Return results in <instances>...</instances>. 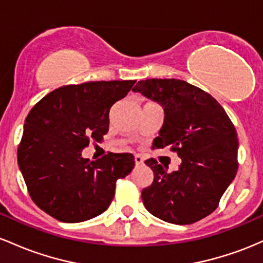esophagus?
Instances as JSON below:
<instances>
[{"instance_id":"obj_1","label":"esophagus","mask_w":263,"mask_h":263,"mask_svg":"<svg viewBox=\"0 0 263 263\" xmlns=\"http://www.w3.org/2000/svg\"><path fill=\"white\" fill-rule=\"evenodd\" d=\"M134 160H135V164H137V165H141V164L144 163V159L141 158L140 155H135L134 156Z\"/></svg>"}]
</instances>
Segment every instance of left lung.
<instances>
[{
    "instance_id": "obj_1",
    "label": "left lung",
    "mask_w": 263,
    "mask_h": 263,
    "mask_svg": "<svg viewBox=\"0 0 263 263\" xmlns=\"http://www.w3.org/2000/svg\"><path fill=\"white\" fill-rule=\"evenodd\" d=\"M164 108V124L153 149L170 146L181 158L167 173L155 159L145 164L154 173L141 199L160 220L190 225L219 206L237 173V133L225 109L210 94L180 79H146L133 88Z\"/></svg>"
}]
</instances>
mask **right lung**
Segmentation results:
<instances>
[{"instance_id": "add662e5", "label": "right lung", "mask_w": 263, "mask_h": 263, "mask_svg": "<svg viewBox=\"0 0 263 263\" xmlns=\"http://www.w3.org/2000/svg\"><path fill=\"white\" fill-rule=\"evenodd\" d=\"M137 81L64 85L43 97L25 120L17 160L31 199L62 222H82L104 212L135 160L108 153L96 161L82 156L89 141L109 130V111Z\"/></svg>"}]
</instances>
